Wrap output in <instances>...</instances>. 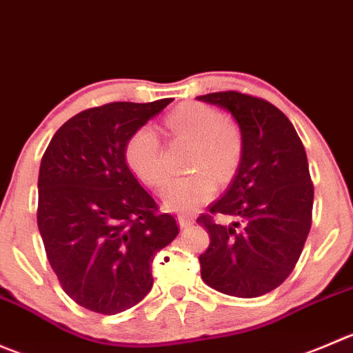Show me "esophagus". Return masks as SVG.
<instances>
[{"label":"esophagus","instance_id":"esophagus-1","mask_svg":"<svg viewBox=\"0 0 353 353\" xmlns=\"http://www.w3.org/2000/svg\"><path fill=\"white\" fill-rule=\"evenodd\" d=\"M177 222H179L181 228H188L190 224H193V219L188 217V215H177Z\"/></svg>","mask_w":353,"mask_h":353}]
</instances>
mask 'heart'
<instances>
[{"instance_id": "obj_1", "label": "heart", "mask_w": 353, "mask_h": 353, "mask_svg": "<svg viewBox=\"0 0 353 353\" xmlns=\"http://www.w3.org/2000/svg\"><path fill=\"white\" fill-rule=\"evenodd\" d=\"M165 124L174 136L193 141L190 169L194 172L167 179L159 191L160 201L170 210L193 212L214 196L217 181L224 184L238 172L245 152L241 129L215 108L194 101L170 112ZM124 159L141 183H162L165 159L155 128L145 124L132 131L125 141Z\"/></svg>"}]
</instances>
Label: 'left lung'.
Here are the masks:
<instances>
[{"label": "left lung", "mask_w": 353, "mask_h": 353, "mask_svg": "<svg viewBox=\"0 0 353 353\" xmlns=\"http://www.w3.org/2000/svg\"><path fill=\"white\" fill-rule=\"evenodd\" d=\"M231 112L245 143L241 165L224 196L196 219L210 245L198 256L201 279L217 292L255 299L295 269L312 224L314 184L307 153L290 119L269 101L239 91L198 97ZM215 214L239 219L231 226Z\"/></svg>", "instance_id": "1"}]
</instances>
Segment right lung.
Listing matches in <instances>:
<instances>
[{"label":"right lung","instance_id":"right-lung-1","mask_svg":"<svg viewBox=\"0 0 353 353\" xmlns=\"http://www.w3.org/2000/svg\"><path fill=\"white\" fill-rule=\"evenodd\" d=\"M170 101L88 108L54 132L41 160L37 228L61 288L84 309L114 316L141 302L153 256L179 232L124 159L132 131Z\"/></svg>","mask_w":353,"mask_h":353}]
</instances>
